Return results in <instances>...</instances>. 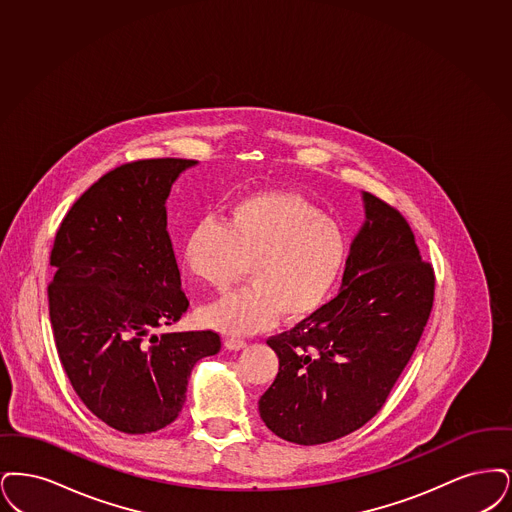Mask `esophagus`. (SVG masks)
Segmentation results:
<instances>
[{"label":"esophagus","instance_id":"obj_1","mask_svg":"<svg viewBox=\"0 0 512 512\" xmlns=\"http://www.w3.org/2000/svg\"><path fill=\"white\" fill-rule=\"evenodd\" d=\"M246 340L243 338H235V336H229V338H225V348H229V350H243L246 348Z\"/></svg>","mask_w":512,"mask_h":512}]
</instances>
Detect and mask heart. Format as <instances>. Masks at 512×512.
<instances>
[{"instance_id": "b5f03b06", "label": "heart", "mask_w": 512, "mask_h": 512, "mask_svg": "<svg viewBox=\"0 0 512 512\" xmlns=\"http://www.w3.org/2000/svg\"><path fill=\"white\" fill-rule=\"evenodd\" d=\"M338 223L298 193L275 191L237 202L225 223L200 220L183 246L187 269L216 290L248 275L252 283L202 310L208 327L248 334L281 312L300 319L331 294L346 262Z\"/></svg>"}]
</instances>
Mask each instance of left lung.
Returning a JSON list of instances; mask_svg holds the SVG:
<instances>
[{
  "mask_svg": "<svg viewBox=\"0 0 512 512\" xmlns=\"http://www.w3.org/2000/svg\"><path fill=\"white\" fill-rule=\"evenodd\" d=\"M367 222L342 290L294 329L269 336L279 373L260 417L279 438L327 444L369 423L413 356L434 304L436 275L398 208L363 195Z\"/></svg>",
  "mask_w": 512,
  "mask_h": 512,
  "instance_id": "left-lung-1",
  "label": "left lung"
}]
</instances>
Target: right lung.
<instances>
[{
	"label": "right lung",
	"instance_id": "obj_1",
	"mask_svg": "<svg viewBox=\"0 0 512 512\" xmlns=\"http://www.w3.org/2000/svg\"><path fill=\"white\" fill-rule=\"evenodd\" d=\"M189 158L116 166L72 204L55 233L49 319L68 380L114 430L149 434L178 419L195 363L214 356V331L151 334L189 308L166 199Z\"/></svg>",
	"mask_w": 512,
	"mask_h": 512
}]
</instances>
